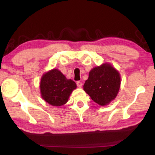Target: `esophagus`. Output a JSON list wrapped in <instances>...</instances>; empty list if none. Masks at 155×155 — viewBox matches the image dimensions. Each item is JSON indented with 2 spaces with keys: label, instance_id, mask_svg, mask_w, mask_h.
<instances>
[{
  "label": "esophagus",
  "instance_id": "1",
  "mask_svg": "<svg viewBox=\"0 0 155 155\" xmlns=\"http://www.w3.org/2000/svg\"><path fill=\"white\" fill-rule=\"evenodd\" d=\"M77 86L79 88H81V87H82V85H83V83L81 82V81H77Z\"/></svg>",
  "mask_w": 155,
  "mask_h": 155
}]
</instances>
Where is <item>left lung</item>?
<instances>
[{
	"instance_id": "obj_1",
	"label": "left lung",
	"mask_w": 155,
	"mask_h": 155,
	"mask_svg": "<svg viewBox=\"0 0 155 155\" xmlns=\"http://www.w3.org/2000/svg\"><path fill=\"white\" fill-rule=\"evenodd\" d=\"M120 80L118 71L109 64H104L91 70L83 90L99 105H107L117 96Z\"/></svg>"
}]
</instances>
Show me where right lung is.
I'll list each match as a JSON object with an SVG mask.
<instances>
[{"label": "right lung", "instance_id": "right-lung-1", "mask_svg": "<svg viewBox=\"0 0 155 155\" xmlns=\"http://www.w3.org/2000/svg\"><path fill=\"white\" fill-rule=\"evenodd\" d=\"M76 88L74 81L67 79L57 69L50 70L41 78V98L52 106L59 107L66 103L70 95Z\"/></svg>", "mask_w": 155, "mask_h": 155}]
</instances>
